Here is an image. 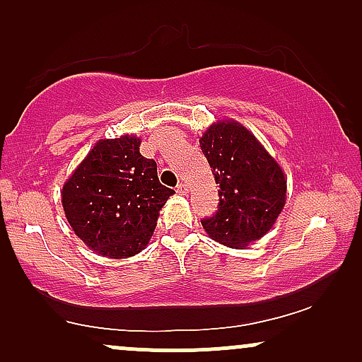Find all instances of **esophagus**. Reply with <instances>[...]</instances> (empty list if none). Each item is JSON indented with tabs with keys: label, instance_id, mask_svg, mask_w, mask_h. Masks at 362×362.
<instances>
[{
	"label": "esophagus",
	"instance_id": "34e87169",
	"mask_svg": "<svg viewBox=\"0 0 362 362\" xmlns=\"http://www.w3.org/2000/svg\"><path fill=\"white\" fill-rule=\"evenodd\" d=\"M189 189H190V187L187 185L185 182H180V184L177 185V192H178V194H184V195H185L187 192H189Z\"/></svg>",
	"mask_w": 362,
	"mask_h": 362
}]
</instances>
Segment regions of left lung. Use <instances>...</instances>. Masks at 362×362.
<instances>
[{"instance_id": "obj_1", "label": "left lung", "mask_w": 362, "mask_h": 362, "mask_svg": "<svg viewBox=\"0 0 362 362\" xmlns=\"http://www.w3.org/2000/svg\"><path fill=\"white\" fill-rule=\"evenodd\" d=\"M199 143L219 184L218 211L201 219L202 226L216 242L247 247L267 233L281 214L284 173L255 136L231 120L211 126Z\"/></svg>"}]
</instances>
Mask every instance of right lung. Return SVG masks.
<instances>
[{
  "mask_svg": "<svg viewBox=\"0 0 362 362\" xmlns=\"http://www.w3.org/2000/svg\"><path fill=\"white\" fill-rule=\"evenodd\" d=\"M136 136L102 139L62 187L73 231L91 250L126 259L146 247L158 213L175 190L158 180L156 161L139 153Z\"/></svg>",
  "mask_w": 362,
  "mask_h": 362,
  "instance_id": "obj_1",
  "label": "right lung"
}]
</instances>
